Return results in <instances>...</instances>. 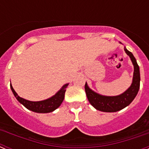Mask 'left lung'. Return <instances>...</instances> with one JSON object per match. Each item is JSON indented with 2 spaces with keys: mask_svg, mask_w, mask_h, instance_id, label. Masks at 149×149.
Masks as SVG:
<instances>
[{
  "mask_svg": "<svg viewBox=\"0 0 149 149\" xmlns=\"http://www.w3.org/2000/svg\"><path fill=\"white\" fill-rule=\"evenodd\" d=\"M121 43V42H119ZM122 44V43H121ZM124 50L125 53L131 58L134 65V75H133L132 84L130 87L125 91L123 93L116 96H107L100 95L95 93L88 86L87 84H85V91L89 103L96 110L107 113H113L122 110L133 101L135 98L139 89L140 85V74L139 68L136 60L131 52L127 50L125 47Z\"/></svg>",
  "mask_w": 149,
  "mask_h": 149,
  "instance_id": "obj_1",
  "label": "left lung"
}]
</instances>
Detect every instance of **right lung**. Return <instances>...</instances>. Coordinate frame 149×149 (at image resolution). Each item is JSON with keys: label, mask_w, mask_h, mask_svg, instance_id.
<instances>
[{"label": "right lung", "mask_w": 149, "mask_h": 149, "mask_svg": "<svg viewBox=\"0 0 149 149\" xmlns=\"http://www.w3.org/2000/svg\"><path fill=\"white\" fill-rule=\"evenodd\" d=\"M68 86V84H64L62 86L61 89L51 98L48 99L43 100V101H31L26 100L24 98H21L16 93L13 86L10 85V88L12 89L13 95H15V98L18 100L22 105L25 107L26 108L31 110L35 113H51V112L54 111L56 109H57L61 105L62 102L64 100L65 97V93L66 91L67 86Z\"/></svg>", "instance_id": "right-lung-1"}]
</instances>
